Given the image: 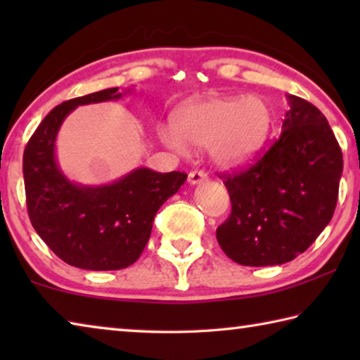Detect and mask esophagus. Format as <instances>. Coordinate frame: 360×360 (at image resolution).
I'll use <instances>...</instances> for the list:
<instances>
[{"instance_id": "34e87169", "label": "esophagus", "mask_w": 360, "mask_h": 360, "mask_svg": "<svg viewBox=\"0 0 360 360\" xmlns=\"http://www.w3.org/2000/svg\"><path fill=\"white\" fill-rule=\"evenodd\" d=\"M206 181V174L203 172H192L191 174H188V184H200V182Z\"/></svg>"}]
</instances>
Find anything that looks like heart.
<instances>
[{
	"instance_id": "b5f03b06",
	"label": "heart",
	"mask_w": 360,
	"mask_h": 360,
	"mask_svg": "<svg viewBox=\"0 0 360 360\" xmlns=\"http://www.w3.org/2000/svg\"><path fill=\"white\" fill-rule=\"evenodd\" d=\"M271 129V111L260 96H211L186 103L176 111L172 127H160V141L178 155L187 144L210 148L219 168H238L259 154Z\"/></svg>"
}]
</instances>
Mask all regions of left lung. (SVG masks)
<instances>
[{
	"mask_svg": "<svg viewBox=\"0 0 360 360\" xmlns=\"http://www.w3.org/2000/svg\"><path fill=\"white\" fill-rule=\"evenodd\" d=\"M283 133L254 165L224 176L231 212L217 243L240 265L294 260L313 245L333 216L343 154L326 115L288 95Z\"/></svg>",
	"mask_w": 360,
	"mask_h": 360,
	"instance_id": "8db88e82",
	"label": "left lung"
}]
</instances>
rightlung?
<instances>
[{
    "label": "right lung",
    "instance_id": "1",
    "mask_svg": "<svg viewBox=\"0 0 360 360\" xmlns=\"http://www.w3.org/2000/svg\"><path fill=\"white\" fill-rule=\"evenodd\" d=\"M124 94H130V89ZM119 87L79 96L52 109L23 152L27 208L36 233L68 265L120 270L135 264L150 236L157 211L179 191L186 173L136 168L103 186H82L63 174L56 139L77 106L119 100Z\"/></svg>",
    "mask_w": 360,
    "mask_h": 360
}]
</instances>
